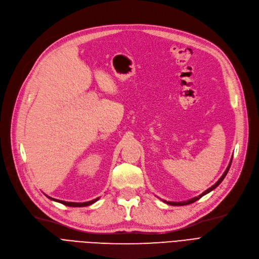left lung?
<instances>
[{"label": "left lung", "mask_w": 259, "mask_h": 259, "mask_svg": "<svg viewBox=\"0 0 259 259\" xmlns=\"http://www.w3.org/2000/svg\"><path fill=\"white\" fill-rule=\"evenodd\" d=\"M231 162H232V160L230 161V165L228 166V168H227V170L225 171V173L223 174V176L222 178L219 180V182H216V184L215 185H213L211 188H209L208 190H206L205 192L203 193H201L200 195H198L197 197H194V198H192V199H190V200H187V201H182V202H172V201H167V203H169V205H171V206H185V205H189V203H192V202H194V201H196V200H198L199 198H201L203 195L205 194H207V193H209V192H211L213 189H215L217 186H219L223 181H224V179L226 178V175H227V173H228V171H229V169H230V166H231ZM165 201V200H164Z\"/></svg>", "instance_id": "8db88e82"}]
</instances>
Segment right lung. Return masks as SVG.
<instances>
[{
    "label": "right lung",
    "mask_w": 259,
    "mask_h": 259,
    "mask_svg": "<svg viewBox=\"0 0 259 259\" xmlns=\"http://www.w3.org/2000/svg\"><path fill=\"white\" fill-rule=\"evenodd\" d=\"M47 197H48V198H50V199H52V200L59 201V202L63 203V205H65V206H68V207H86V206H89V205H91V203L95 202V201H97V200L99 199V198H95V199H93V200H91V201H87V202H69V201H64V200L54 199V198H52V197H49V196H47Z\"/></svg>",
    "instance_id": "add662e5"
}]
</instances>
